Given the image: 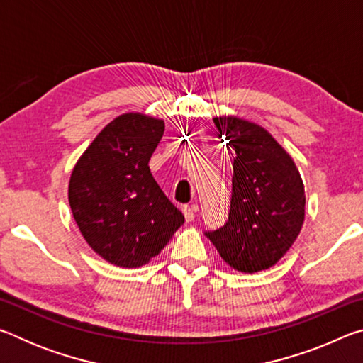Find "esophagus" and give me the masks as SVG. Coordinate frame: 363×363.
<instances>
[{
  "mask_svg": "<svg viewBox=\"0 0 363 363\" xmlns=\"http://www.w3.org/2000/svg\"><path fill=\"white\" fill-rule=\"evenodd\" d=\"M195 211H196V206H189V205H184V206H182L184 218H186L187 223H190V220H194Z\"/></svg>",
  "mask_w": 363,
  "mask_h": 363,
  "instance_id": "esophagus-1",
  "label": "esophagus"
}]
</instances>
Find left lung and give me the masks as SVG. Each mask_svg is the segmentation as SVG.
<instances>
[{
    "label": "left lung",
    "mask_w": 363,
    "mask_h": 363,
    "mask_svg": "<svg viewBox=\"0 0 363 363\" xmlns=\"http://www.w3.org/2000/svg\"><path fill=\"white\" fill-rule=\"evenodd\" d=\"M233 152L227 223L206 232L220 257L238 272L277 264L304 223V184L290 153L262 126L238 116L213 118Z\"/></svg>",
    "instance_id": "left-lung-1"
}]
</instances>
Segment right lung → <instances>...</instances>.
I'll return each mask as SVG.
<instances>
[{
  "instance_id": "add662e5",
  "label": "right lung",
  "mask_w": 363,
  "mask_h": 363,
  "mask_svg": "<svg viewBox=\"0 0 363 363\" xmlns=\"http://www.w3.org/2000/svg\"><path fill=\"white\" fill-rule=\"evenodd\" d=\"M163 131V120L123 113L97 134L72 171L75 223L89 247L113 266H144L184 224L149 168Z\"/></svg>"
}]
</instances>
